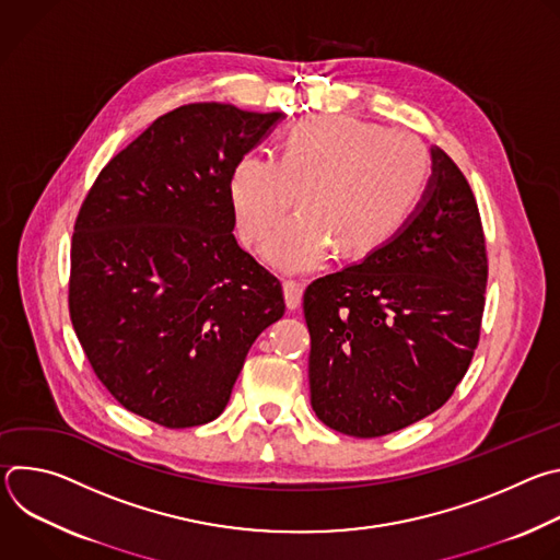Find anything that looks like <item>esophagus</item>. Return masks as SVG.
<instances>
[{
    "mask_svg": "<svg viewBox=\"0 0 560 560\" xmlns=\"http://www.w3.org/2000/svg\"><path fill=\"white\" fill-rule=\"evenodd\" d=\"M283 294H285V305L290 310H296L301 305V296H303V285L294 279H285L283 281Z\"/></svg>",
    "mask_w": 560,
    "mask_h": 560,
    "instance_id": "1",
    "label": "esophagus"
}]
</instances>
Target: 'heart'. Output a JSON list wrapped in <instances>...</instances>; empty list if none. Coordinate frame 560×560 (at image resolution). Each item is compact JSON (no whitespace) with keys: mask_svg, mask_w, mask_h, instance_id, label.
I'll list each match as a JSON object with an SVG mask.
<instances>
[{"mask_svg":"<svg viewBox=\"0 0 560 560\" xmlns=\"http://www.w3.org/2000/svg\"><path fill=\"white\" fill-rule=\"evenodd\" d=\"M430 173L423 143L352 117L296 121L277 156L246 152L230 173L238 238L253 246L288 212L264 246L283 272H303L337 257L359 259L383 246L412 214Z\"/></svg>","mask_w":560,"mask_h":560,"instance_id":"heart-1","label":"heart"}]
</instances>
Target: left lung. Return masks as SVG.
Returning <instances> with one entry per match:
<instances>
[{"instance_id":"obj_1","label":"left lung","mask_w":560,"mask_h":560,"mask_svg":"<svg viewBox=\"0 0 560 560\" xmlns=\"http://www.w3.org/2000/svg\"><path fill=\"white\" fill-rule=\"evenodd\" d=\"M423 203L389 244L303 292L310 404L328 428L378 439L445 406L481 337L488 248L474 192L432 150Z\"/></svg>"}]
</instances>
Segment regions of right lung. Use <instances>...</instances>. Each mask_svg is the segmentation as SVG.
<instances>
[{
    "label": "right lung",
    "instance_id": "1",
    "mask_svg": "<svg viewBox=\"0 0 560 560\" xmlns=\"http://www.w3.org/2000/svg\"><path fill=\"white\" fill-rule=\"evenodd\" d=\"M283 113L188 104L154 119L91 186L70 244V322L97 378L168 430L214 421L281 281L238 248L230 173Z\"/></svg>",
    "mask_w": 560,
    "mask_h": 560
}]
</instances>
